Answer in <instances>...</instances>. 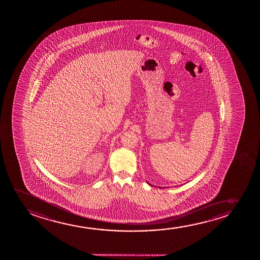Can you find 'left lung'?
<instances>
[{
  "mask_svg": "<svg viewBox=\"0 0 260 260\" xmlns=\"http://www.w3.org/2000/svg\"><path fill=\"white\" fill-rule=\"evenodd\" d=\"M148 185H151V184H149V183H148ZM160 188H161V187H160Z\"/></svg>",
  "mask_w": 260,
  "mask_h": 260,
  "instance_id": "1",
  "label": "left lung"
}]
</instances>
